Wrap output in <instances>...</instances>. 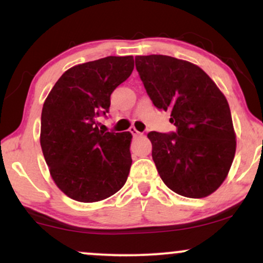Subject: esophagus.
I'll return each instance as SVG.
<instances>
[{
  "mask_svg": "<svg viewBox=\"0 0 263 263\" xmlns=\"http://www.w3.org/2000/svg\"><path fill=\"white\" fill-rule=\"evenodd\" d=\"M129 132H131L132 135L135 136V137H138V136H142V134L140 131H137V129H136L135 127H132V128H129Z\"/></svg>",
  "mask_w": 263,
  "mask_h": 263,
  "instance_id": "esophagus-1",
  "label": "esophagus"
}]
</instances>
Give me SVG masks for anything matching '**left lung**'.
<instances>
[{
  "instance_id": "8db88e82",
  "label": "left lung",
  "mask_w": 263,
  "mask_h": 263,
  "mask_svg": "<svg viewBox=\"0 0 263 263\" xmlns=\"http://www.w3.org/2000/svg\"><path fill=\"white\" fill-rule=\"evenodd\" d=\"M136 69L157 108L177 132H149L152 158L165 185L186 198H205L228 177L236 135L225 95L203 69L168 55H137Z\"/></svg>"
}]
</instances>
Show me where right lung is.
I'll return each instance as SVG.
<instances>
[{
    "label": "right lung",
    "instance_id": "1",
    "mask_svg": "<svg viewBox=\"0 0 263 263\" xmlns=\"http://www.w3.org/2000/svg\"><path fill=\"white\" fill-rule=\"evenodd\" d=\"M134 57H106L68 69L42 108L41 147L57 186L80 203L104 200L125 185L132 135L105 132L111 93L134 70Z\"/></svg>",
    "mask_w": 263,
    "mask_h": 263
}]
</instances>
